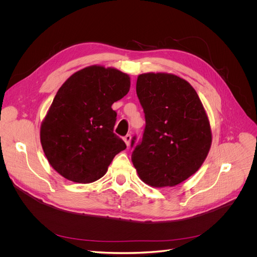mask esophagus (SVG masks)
Here are the masks:
<instances>
[{
	"instance_id": "obj_1",
	"label": "esophagus",
	"mask_w": 257,
	"mask_h": 257,
	"mask_svg": "<svg viewBox=\"0 0 257 257\" xmlns=\"http://www.w3.org/2000/svg\"><path fill=\"white\" fill-rule=\"evenodd\" d=\"M123 140H124L125 144H126L127 146H129V145H130V141H131V136H130V134H127V136H125V137L123 138Z\"/></svg>"
}]
</instances>
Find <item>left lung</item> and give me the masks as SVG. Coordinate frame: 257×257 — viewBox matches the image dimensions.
<instances>
[{
	"label": "left lung",
	"instance_id": "left-lung-1",
	"mask_svg": "<svg viewBox=\"0 0 257 257\" xmlns=\"http://www.w3.org/2000/svg\"><path fill=\"white\" fill-rule=\"evenodd\" d=\"M137 93L146 127L132 163L145 183L177 185L200 169L209 152L212 138L204 107L194 87L173 74L140 75Z\"/></svg>",
	"mask_w": 257,
	"mask_h": 257
}]
</instances>
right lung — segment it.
Listing matches in <instances>:
<instances>
[{"label":"right lung","mask_w":257,"mask_h":257,"mask_svg":"<svg viewBox=\"0 0 257 257\" xmlns=\"http://www.w3.org/2000/svg\"><path fill=\"white\" fill-rule=\"evenodd\" d=\"M130 89L129 75L90 65L73 74L58 89L40 126V143L52 168L77 183L106 174L126 144L113 133L111 106Z\"/></svg>","instance_id":"obj_1"}]
</instances>
